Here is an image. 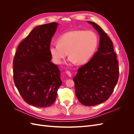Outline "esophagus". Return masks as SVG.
Segmentation results:
<instances>
[{"mask_svg":"<svg viewBox=\"0 0 134 134\" xmlns=\"http://www.w3.org/2000/svg\"><path fill=\"white\" fill-rule=\"evenodd\" d=\"M66 73L68 74V75L69 76H70V77H71V75H72L71 72L70 71H68V70H67V71H66Z\"/></svg>","mask_w":134,"mask_h":134,"instance_id":"34e87169","label":"esophagus"}]
</instances>
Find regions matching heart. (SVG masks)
I'll return each instance as SVG.
<instances>
[{
	"label": "heart",
	"mask_w": 134,
	"mask_h": 134,
	"mask_svg": "<svg viewBox=\"0 0 134 134\" xmlns=\"http://www.w3.org/2000/svg\"><path fill=\"white\" fill-rule=\"evenodd\" d=\"M58 42L51 43L49 47L55 63L62 64L69 53V62L83 64L94 55L98 45V38L92 31L74 30L61 35Z\"/></svg>",
	"instance_id": "obj_1"
}]
</instances>
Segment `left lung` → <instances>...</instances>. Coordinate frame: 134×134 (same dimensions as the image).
<instances>
[{
    "label": "left lung",
    "instance_id": "left-lung-1",
    "mask_svg": "<svg viewBox=\"0 0 134 134\" xmlns=\"http://www.w3.org/2000/svg\"><path fill=\"white\" fill-rule=\"evenodd\" d=\"M88 23L98 32L99 47L90 62L78 69L73 80L79 102L93 106L107 100L112 94L119 80V66L111 40L99 26Z\"/></svg>",
    "mask_w": 134,
    "mask_h": 134
}]
</instances>
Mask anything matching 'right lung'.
I'll return each mask as SVG.
<instances>
[{"instance_id": "right-lung-1", "label": "right lung", "mask_w": 134, "mask_h": 134, "mask_svg": "<svg viewBox=\"0 0 134 134\" xmlns=\"http://www.w3.org/2000/svg\"><path fill=\"white\" fill-rule=\"evenodd\" d=\"M58 25L52 22L35 27L19 43L14 55V84L23 100L35 107L53 104L62 84L49 50Z\"/></svg>"}]
</instances>
